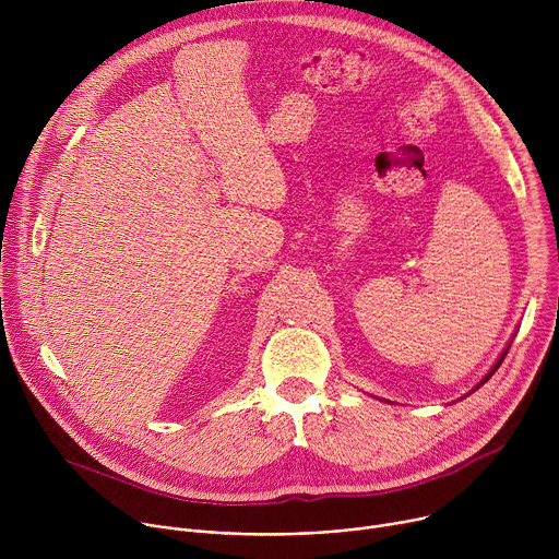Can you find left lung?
Wrapping results in <instances>:
<instances>
[{"instance_id":"8db88e82","label":"left lung","mask_w":559,"mask_h":559,"mask_svg":"<svg viewBox=\"0 0 559 559\" xmlns=\"http://www.w3.org/2000/svg\"><path fill=\"white\" fill-rule=\"evenodd\" d=\"M507 352H509V347H507V349H504V354H502V356H500V358H498V362H496V365H493V367H491V371H489V373H487V376H485V378H483V382H480V384H485V382H487V380H489V378H491V376H493V373H496V371H498V367H500V365H502V360H504V356H507ZM480 384H477V386H480ZM477 386H475V389H477Z\"/></svg>"}]
</instances>
